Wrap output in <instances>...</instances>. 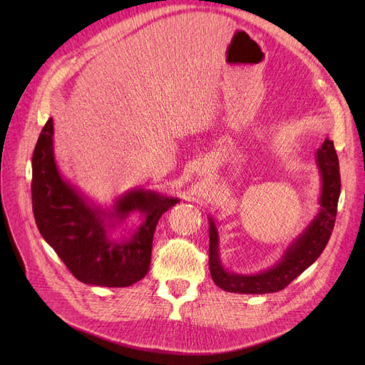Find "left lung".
I'll return each instance as SVG.
<instances>
[{"instance_id": "left-lung-1", "label": "left lung", "mask_w": 365, "mask_h": 365, "mask_svg": "<svg viewBox=\"0 0 365 365\" xmlns=\"http://www.w3.org/2000/svg\"><path fill=\"white\" fill-rule=\"evenodd\" d=\"M317 164L321 175L319 213L299 235L287 250L281 260L267 271L255 275H240L227 272L219 257V235L215 220L210 217V248L208 264L210 274L217 287L225 292L240 294H266L285 289L294 278L321 256L327 245L337 215V202L340 195V171L339 158L333 140L329 138L317 150Z\"/></svg>"}]
</instances>
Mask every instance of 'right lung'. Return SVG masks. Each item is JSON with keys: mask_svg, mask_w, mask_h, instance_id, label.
Returning <instances> with one entry per match:
<instances>
[{"mask_svg": "<svg viewBox=\"0 0 365 365\" xmlns=\"http://www.w3.org/2000/svg\"><path fill=\"white\" fill-rule=\"evenodd\" d=\"M31 190L35 223L43 238L76 279L101 287H128L148 274L157 223L179 202L153 190L133 189L117 200L112 212L94 207L57 170L51 118L34 149ZM133 211L145 217L137 232L130 239H112L107 231Z\"/></svg>", "mask_w": 365, "mask_h": 365, "instance_id": "add662e5", "label": "right lung"}]
</instances>
